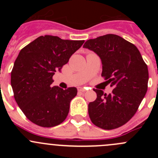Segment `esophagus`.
<instances>
[{
  "mask_svg": "<svg viewBox=\"0 0 158 158\" xmlns=\"http://www.w3.org/2000/svg\"><path fill=\"white\" fill-rule=\"evenodd\" d=\"M79 92H86V89H85V88H80V89H79Z\"/></svg>",
  "mask_w": 158,
  "mask_h": 158,
  "instance_id": "esophagus-1",
  "label": "esophagus"
}]
</instances>
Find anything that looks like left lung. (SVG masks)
Returning a JSON list of instances; mask_svg holds the SVG:
<instances>
[{"mask_svg": "<svg viewBox=\"0 0 158 158\" xmlns=\"http://www.w3.org/2000/svg\"><path fill=\"white\" fill-rule=\"evenodd\" d=\"M83 47L99 56L102 76L114 87L109 95L94 89L97 98L89 104V118L105 130L119 128L133 117L147 92L148 66L138 49L118 35L89 40Z\"/></svg>", "mask_w": 158, "mask_h": 158, "instance_id": "8db88e82", "label": "left lung"}]
</instances>
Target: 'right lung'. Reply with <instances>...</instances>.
<instances>
[{"label": "right lung", "instance_id": "obj_1", "mask_svg": "<svg viewBox=\"0 0 158 158\" xmlns=\"http://www.w3.org/2000/svg\"><path fill=\"white\" fill-rule=\"evenodd\" d=\"M84 42L46 35L20 51L11 72L10 82L17 105L30 122L50 128L66 118L77 89L52 87V76L55 72H60Z\"/></svg>", "mask_w": 158, "mask_h": 158}]
</instances>
